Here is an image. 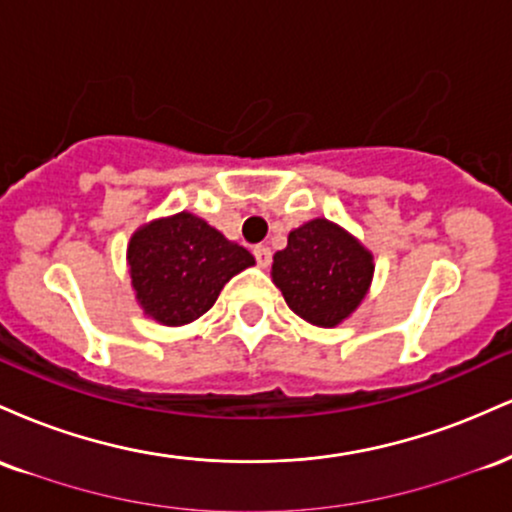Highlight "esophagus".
Returning <instances> with one entry per match:
<instances>
[{
    "label": "esophagus",
    "mask_w": 512,
    "mask_h": 512,
    "mask_svg": "<svg viewBox=\"0 0 512 512\" xmlns=\"http://www.w3.org/2000/svg\"><path fill=\"white\" fill-rule=\"evenodd\" d=\"M252 255H255V260L260 267H269V262H272V250H269L267 245H255Z\"/></svg>",
    "instance_id": "esophagus-1"
}]
</instances>
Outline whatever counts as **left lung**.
Listing matches in <instances>:
<instances>
[{
    "instance_id": "8db88e82",
    "label": "left lung",
    "mask_w": 512,
    "mask_h": 512,
    "mask_svg": "<svg viewBox=\"0 0 512 512\" xmlns=\"http://www.w3.org/2000/svg\"><path fill=\"white\" fill-rule=\"evenodd\" d=\"M373 255L342 226L313 219L289 233L274 255L272 279L298 317L337 327L361 305L373 281Z\"/></svg>"
}]
</instances>
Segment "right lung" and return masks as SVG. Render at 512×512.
<instances>
[{"instance_id":"right-lung-1","label":"right lung","mask_w":512,"mask_h":512,"mask_svg":"<svg viewBox=\"0 0 512 512\" xmlns=\"http://www.w3.org/2000/svg\"><path fill=\"white\" fill-rule=\"evenodd\" d=\"M127 262L144 315L180 327L207 313L228 279L252 267L255 257L204 219L180 211L134 231Z\"/></svg>"}]
</instances>
